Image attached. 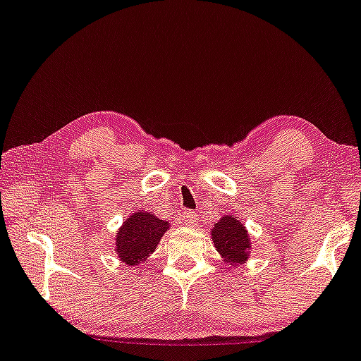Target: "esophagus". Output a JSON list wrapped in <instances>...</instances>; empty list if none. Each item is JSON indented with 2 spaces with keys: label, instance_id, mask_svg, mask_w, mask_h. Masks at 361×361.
I'll list each match as a JSON object with an SVG mask.
<instances>
[{
  "label": "esophagus",
  "instance_id": "34e87169",
  "mask_svg": "<svg viewBox=\"0 0 361 361\" xmlns=\"http://www.w3.org/2000/svg\"><path fill=\"white\" fill-rule=\"evenodd\" d=\"M180 220L186 223V225H195V223L198 221V214H196L193 209H185V212L180 214Z\"/></svg>",
  "mask_w": 361,
  "mask_h": 361
}]
</instances>
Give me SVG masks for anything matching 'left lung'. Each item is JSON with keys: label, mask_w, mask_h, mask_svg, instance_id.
Segmentation results:
<instances>
[{"label": "left lung", "mask_w": 361, "mask_h": 361, "mask_svg": "<svg viewBox=\"0 0 361 361\" xmlns=\"http://www.w3.org/2000/svg\"><path fill=\"white\" fill-rule=\"evenodd\" d=\"M214 246L230 263H243L248 258L250 238L246 228L235 216H223L212 231Z\"/></svg>", "instance_id": "8db88e82"}]
</instances>
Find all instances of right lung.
Masks as SVG:
<instances>
[{"mask_svg": "<svg viewBox=\"0 0 361 361\" xmlns=\"http://www.w3.org/2000/svg\"><path fill=\"white\" fill-rule=\"evenodd\" d=\"M166 230L168 221L159 220L152 213L131 214L116 235V252L123 262L135 267L154 252Z\"/></svg>", "mask_w": 361, "mask_h": 361, "instance_id": "right-lung-1", "label": "right lung"}]
</instances>
